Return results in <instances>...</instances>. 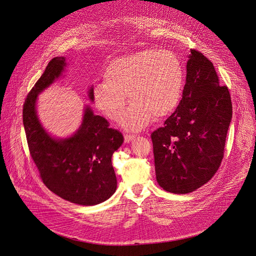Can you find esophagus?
<instances>
[{
	"mask_svg": "<svg viewBox=\"0 0 256 256\" xmlns=\"http://www.w3.org/2000/svg\"><path fill=\"white\" fill-rule=\"evenodd\" d=\"M135 134H125L124 135V139H125V142H130V141L132 140V139H134L135 138Z\"/></svg>",
	"mask_w": 256,
	"mask_h": 256,
	"instance_id": "obj_1",
	"label": "esophagus"
}]
</instances>
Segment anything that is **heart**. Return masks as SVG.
I'll list each match as a JSON object with an SVG mask.
<instances>
[{
	"mask_svg": "<svg viewBox=\"0 0 256 256\" xmlns=\"http://www.w3.org/2000/svg\"><path fill=\"white\" fill-rule=\"evenodd\" d=\"M184 85V69L178 56L166 50L146 48L112 60L104 69V82L94 85L92 100L110 120L122 114L121 125L142 129L152 118L171 114L179 104Z\"/></svg>",
	"mask_w": 256,
	"mask_h": 256,
	"instance_id": "1",
	"label": "heart"
}]
</instances>
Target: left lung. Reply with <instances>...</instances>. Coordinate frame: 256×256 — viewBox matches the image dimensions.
<instances>
[{
    "instance_id": "left-lung-1",
    "label": "left lung",
    "mask_w": 256,
    "mask_h": 256,
    "mask_svg": "<svg viewBox=\"0 0 256 256\" xmlns=\"http://www.w3.org/2000/svg\"><path fill=\"white\" fill-rule=\"evenodd\" d=\"M231 119L228 88L220 85L206 56L191 48L182 100L164 127L150 135L158 185L185 194L208 183L224 158Z\"/></svg>"
}]
</instances>
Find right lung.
Segmentation results:
<instances>
[{
  "mask_svg": "<svg viewBox=\"0 0 256 256\" xmlns=\"http://www.w3.org/2000/svg\"><path fill=\"white\" fill-rule=\"evenodd\" d=\"M65 66L64 56L52 59L26 96L23 124L27 144L44 184L52 192L76 204L94 206L116 191L112 156L124 138L90 108H85L82 124L73 136L56 140L44 131L36 116L38 94L61 75ZM88 96L94 100L92 88Z\"/></svg>",
  "mask_w": 256,
  "mask_h": 256,
  "instance_id": "obj_1",
  "label": "right lung"
}]
</instances>
